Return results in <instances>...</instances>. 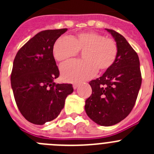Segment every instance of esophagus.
I'll use <instances>...</instances> for the list:
<instances>
[{"mask_svg": "<svg viewBox=\"0 0 154 154\" xmlns=\"http://www.w3.org/2000/svg\"><path fill=\"white\" fill-rule=\"evenodd\" d=\"M79 87V84L78 83H74L73 84V89H76L77 88Z\"/></svg>", "mask_w": 154, "mask_h": 154, "instance_id": "34e87169", "label": "esophagus"}]
</instances>
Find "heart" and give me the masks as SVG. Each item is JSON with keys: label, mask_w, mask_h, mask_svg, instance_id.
<instances>
[{"label": "heart", "mask_w": 154, "mask_h": 154, "mask_svg": "<svg viewBox=\"0 0 154 154\" xmlns=\"http://www.w3.org/2000/svg\"><path fill=\"white\" fill-rule=\"evenodd\" d=\"M82 51L84 61H70L61 65V74L67 82H80L108 70L115 63L118 46L115 40L101 34L87 31L72 37H60L53 45V55L58 62Z\"/></svg>", "instance_id": "heart-1"}]
</instances>
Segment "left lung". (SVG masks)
<instances>
[{
	"instance_id": "1",
	"label": "left lung",
	"mask_w": 154,
	"mask_h": 154,
	"mask_svg": "<svg viewBox=\"0 0 154 154\" xmlns=\"http://www.w3.org/2000/svg\"><path fill=\"white\" fill-rule=\"evenodd\" d=\"M106 30L117 44V58L101 77L89 82L92 92L85 100V109L95 123L109 126L119 123L130 113L142 77L137 53L123 35L114 30Z\"/></svg>"
}]
</instances>
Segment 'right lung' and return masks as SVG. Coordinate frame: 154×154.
<instances>
[{"label":"right lung","instance_id":"right-lung-1","mask_svg":"<svg viewBox=\"0 0 154 154\" xmlns=\"http://www.w3.org/2000/svg\"><path fill=\"white\" fill-rule=\"evenodd\" d=\"M67 30L41 31L20 48L14 60L11 83L16 104L23 116L34 124L55 119L73 92L72 84L54 82L59 70L53 45Z\"/></svg>","mask_w":154,"mask_h":154}]
</instances>
